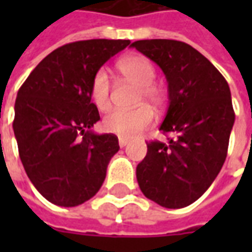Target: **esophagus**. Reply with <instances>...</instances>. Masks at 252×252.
Segmentation results:
<instances>
[{
  "mask_svg": "<svg viewBox=\"0 0 252 252\" xmlns=\"http://www.w3.org/2000/svg\"><path fill=\"white\" fill-rule=\"evenodd\" d=\"M128 143H129V139H126V137H119V146H120V147H126Z\"/></svg>",
  "mask_w": 252,
  "mask_h": 252,
  "instance_id": "obj_1",
  "label": "esophagus"
}]
</instances>
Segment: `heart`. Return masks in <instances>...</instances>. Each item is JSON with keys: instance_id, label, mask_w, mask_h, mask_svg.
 Here are the masks:
<instances>
[{"instance_id": "obj_1", "label": "heart", "mask_w": 252, "mask_h": 252, "mask_svg": "<svg viewBox=\"0 0 252 252\" xmlns=\"http://www.w3.org/2000/svg\"><path fill=\"white\" fill-rule=\"evenodd\" d=\"M117 67L126 79L139 85V99L147 98L151 102H159L162 99V89L153 82L155 68L148 59L140 55H129L120 59ZM110 89L109 74L105 68H99L92 78L90 97L101 112L110 108ZM154 119L155 113L148 105H140L133 109H115L104 117L102 128L120 137H132L151 126Z\"/></svg>"}]
</instances>
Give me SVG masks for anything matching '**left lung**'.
I'll return each mask as SVG.
<instances>
[{
	"label": "left lung",
	"mask_w": 252,
	"mask_h": 252,
	"mask_svg": "<svg viewBox=\"0 0 252 252\" xmlns=\"http://www.w3.org/2000/svg\"><path fill=\"white\" fill-rule=\"evenodd\" d=\"M131 46L166 75L169 109L159 129L174 136L147 143L137 184L160 206L184 208L205 193L227 158L235 123L231 90L216 67L184 41L151 39Z\"/></svg>",
	"instance_id": "obj_1"
}]
</instances>
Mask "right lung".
I'll list each match as a JSON object with an SVG mask.
<instances>
[{"label":"right lung","instance_id":"obj_1","mask_svg":"<svg viewBox=\"0 0 252 252\" xmlns=\"http://www.w3.org/2000/svg\"><path fill=\"white\" fill-rule=\"evenodd\" d=\"M129 40L68 43L47 55L20 88L13 131L25 173L46 200L77 206L90 200L119 151L113 133L97 135L92 78Z\"/></svg>","mask_w":252,"mask_h":252}]
</instances>
